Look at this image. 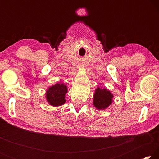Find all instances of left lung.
I'll use <instances>...</instances> for the list:
<instances>
[{"instance_id": "8db88e82", "label": "left lung", "mask_w": 159, "mask_h": 159, "mask_svg": "<svg viewBox=\"0 0 159 159\" xmlns=\"http://www.w3.org/2000/svg\"><path fill=\"white\" fill-rule=\"evenodd\" d=\"M113 95L106 89L97 88L94 95L93 104L98 109H104L112 102Z\"/></svg>"}]
</instances>
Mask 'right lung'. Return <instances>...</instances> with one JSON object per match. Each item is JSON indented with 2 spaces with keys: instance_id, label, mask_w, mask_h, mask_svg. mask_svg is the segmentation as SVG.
Wrapping results in <instances>:
<instances>
[{
  "instance_id": "obj_1",
  "label": "right lung",
  "mask_w": 159,
  "mask_h": 159,
  "mask_svg": "<svg viewBox=\"0 0 159 159\" xmlns=\"http://www.w3.org/2000/svg\"><path fill=\"white\" fill-rule=\"evenodd\" d=\"M67 93V88L63 83H57L47 91V100L52 106H60L65 103L64 97Z\"/></svg>"
}]
</instances>
